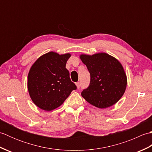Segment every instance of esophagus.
Segmentation results:
<instances>
[{"label":"esophagus","instance_id":"1","mask_svg":"<svg viewBox=\"0 0 152 152\" xmlns=\"http://www.w3.org/2000/svg\"><path fill=\"white\" fill-rule=\"evenodd\" d=\"M76 86L77 87V88H80V82H76Z\"/></svg>","mask_w":152,"mask_h":152}]
</instances>
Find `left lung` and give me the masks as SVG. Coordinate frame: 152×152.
Listing matches in <instances>:
<instances>
[{
    "label": "left lung",
    "mask_w": 152,
    "mask_h": 152,
    "mask_svg": "<svg viewBox=\"0 0 152 152\" xmlns=\"http://www.w3.org/2000/svg\"><path fill=\"white\" fill-rule=\"evenodd\" d=\"M91 75L89 86L82 96L90 104L99 108L115 104L124 94L127 79L122 64L106 53L80 56Z\"/></svg>",
    "instance_id": "obj_1"
}]
</instances>
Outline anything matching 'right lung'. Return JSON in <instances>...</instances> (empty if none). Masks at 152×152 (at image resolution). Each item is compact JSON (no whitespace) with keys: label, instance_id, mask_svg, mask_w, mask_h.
<instances>
[{"label":"right lung","instance_id":"1","mask_svg":"<svg viewBox=\"0 0 152 152\" xmlns=\"http://www.w3.org/2000/svg\"><path fill=\"white\" fill-rule=\"evenodd\" d=\"M71 54L50 51L40 56L31 66L27 88L34 104L51 111L63 104L76 86L71 82L66 64Z\"/></svg>","mask_w":152,"mask_h":152}]
</instances>
